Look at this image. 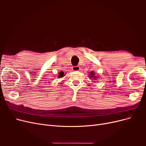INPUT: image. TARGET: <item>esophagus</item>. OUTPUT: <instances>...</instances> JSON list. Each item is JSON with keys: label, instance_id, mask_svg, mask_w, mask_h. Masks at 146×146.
Listing matches in <instances>:
<instances>
[{"label": "esophagus", "instance_id": "obj_1", "mask_svg": "<svg viewBox=\"0 0 146 146\" xmlns=\"http://www.w3.org/2000/svg\"><path fill=\"white\" fill-rule=\"evenodd\" d=\"M72 69L73 71H78V70H80V68L79 66H73L72 68Z\"/></svg>", "mask_w": 146, "mask_h": 146}]
</instances>
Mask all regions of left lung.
Instances as JSON below:
<instances>
[{"label":"left lung","instance_id":"1","mask_svg":"<svg viewBox=\"0 0 146 146\" xmlns=\"http://www.w3.org/2000/svg\"><path fill=\"white\" fill-rule=\"evenodd\" d=\"M89 77H90V78H91V80H93L94 81H92V82H96L95 80L97 79V76L95 75V73L93 72L92 71H91L90 74H89Z\"/></svg>","mask_w":146,"mask_h":146}]
</instances>
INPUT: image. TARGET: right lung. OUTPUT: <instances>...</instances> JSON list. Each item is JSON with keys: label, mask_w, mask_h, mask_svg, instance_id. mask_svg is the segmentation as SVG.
<instances>
[{"label": "right lung", "mask_w": 146, "mask_h": 146, "mask_svg": "<svg viewBox=\"0 0 146 146\" xmlns=\"http://www.w3.org/2000/svg\"><path fill=\"white\" fill-rule=\"evenodd\" d=\"M64 76H65L64 73L63 72H62V71H61L60 72H59V74H58V78H62V77H63Z\"/></svg>", "instance_id": "add662e5"}]
</instances>
